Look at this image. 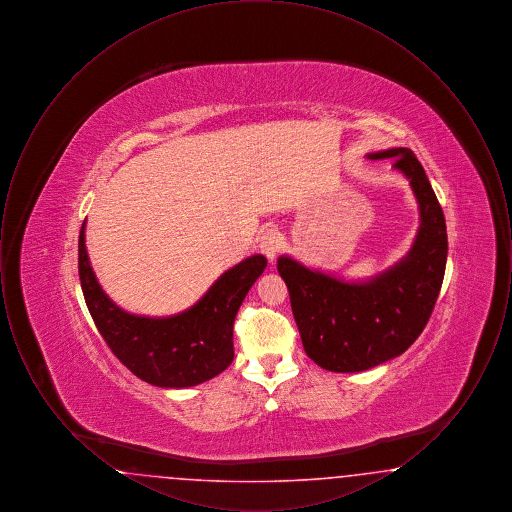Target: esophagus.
<instances>
[{
  "label": "esophagus",
  "instance_id": "34e87169",
  "mask_svg": "<svg viewBox=\"0 0 512 512\" xmlns=\"http://www.w3.org/2000/svg\"><path fill=\"white\" fill-rule=\"evenodd\" d=\"M259 247H261V251L267 255L268 261L272 263L274 257H276V253H278V249H280V238H278V234H276L274 230H267V232L261 236V240H259Z\"/></svg>",
  "mask_w": 512,
  "mask_h": 512
}]
</instances>
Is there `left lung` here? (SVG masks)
Segmentation results:
<instances>
[{"label": "left lung", "instance_id": "8db88e82", "mask_svg": "<svg viewBox=\"0 0 512 512\" xmlns=\"http://www.w3.org/2000/svg\"><path fill=\"white\" fill-rule=\"evenodd\" d=\"M366 159H393V171L409 180L420 220L411 249L365 280L307 267L290 255L276 265L305 353L330 372H363L405 353L434 311L447 263L445 217L413 151L390 147Z\"/></svg>", "mask_w": 512, "mask_h": 512}]
</instances>
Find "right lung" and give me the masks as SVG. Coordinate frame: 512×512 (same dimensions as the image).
<instances>
[{"mask_svg": "<svg viewBox=\"0 0 512 512\" xmlns=\"http://www.w3.org/2000/svg\"><path fill=\"white\" fill-rule=\"evenodd\" d=\"M267 268L251 255L228 268L192 307L171 317L134 315L103 292L86 249V220L78 236V274L99 334L132 374L151 386L182 390L203 384L234 359V318Z\"/></svg>", "mask_w": 512, "mask_h": 512, "instance_id": "1", "label": "right lung"}]
</instances>
